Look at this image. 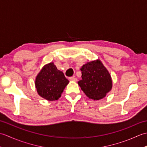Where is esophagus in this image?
Returning <instances> with one entry per match:
<instances>
[{
  "instance_id": "1",
  "label": "esophagus",
  "mask_w": 147,
  "mask_h": 147,
  "mask_svg": "<svg viewBox=\"0 0 147 147\" xmlns=\"http://www.w3.org/2000/svg\"><path fill=\"white\" fill-rule=\"evenodd\" d=\"M69 80H71V81H73V82H77V80H78L76 78H75L74 76L69 77Z\"/></svg>"
}]
</instances>
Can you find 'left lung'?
Here are the masks:
<instances>
[{"mask_svg": "<svg viewBox=\"0 0 147 147\" xmlns=\"http://www.w3.org/2000/svg\"><path fill=\"white\" fill-rule=\"evenodd\" d=\"M81 71L82 80L78 82V85L88 97L98 100L111 91V77L100 61L88 62L83 65Z\"/></svg>", "mask_w": 147, "mask_h": 147, "instance_id": "obj_1", "label": "left lung"}]
</instances>
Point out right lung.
<instances>
[{"instance_id":"add662e5","label":"right lung","mask_w":147,"mask_h":147,"mask_svg":"<svg viewBox=\"0 0 147 147\" xmlns=\"http://www.w3.org/2000/svg\"><path fill=\"white\" fill-rule=\"evenodd\" d=\"M69 83L64 73L58 70L53 62L45 65L35 80L37 92L47 100H55L61 97L64 89Z\"/></svg>"}]
</instances>
